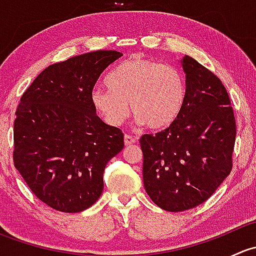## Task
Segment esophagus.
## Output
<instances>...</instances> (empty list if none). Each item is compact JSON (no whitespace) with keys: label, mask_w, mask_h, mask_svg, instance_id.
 Instances as JSON below:
<instances>
[{"label":"esophagus","mask_w":256,"mask_h":256,"mask_svg":"<svg viewBox=\"0 0 256 256\" xmlns=\"http://www.w3.org/2000/svg\"><path fill=\"white\" fill-rule=\"evenodd\" d=\"M124 141H125V146H131L132 144H135L138 141V138L135 136H131V135H125L124 136Z\"/></svg>","instance_id":"esophagus-1"}]
</instances>
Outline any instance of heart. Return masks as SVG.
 <instances>
[{
    "label": "heart",
    "mask_w": 256,
    "mask_h": 256,
    "mask_svg": "<svg viewBox=\"0 0 256 256\" xmlns=\"http://www.w3.org/2000/svg\"><path fill=\"white\" fill-rule=\"evenodd\" d=\"M109 88L96 86L92 102L108 124L118 126L131 110L138 124L162 128L174 122L186 99V82L172 64L130 58L118 64L108 78Z\"/></svg>",
    "instance_id": "b5f03b06"
}]
</instances>
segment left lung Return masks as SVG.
Instances as JSON below:
<instances>
[{"label": "left lung", "mask_w": 256, "mask_h": 256, "mask_svg": "<svg viewBox=\"0 0 256 256\" xmlns=\"http://www.w3.org/2000/svg\"><path fill=\"white\" fill-rule=\"evenodd\" d=\"M186 99L167 128L144 134L142 176L147 194L168 212H183L208 200L233 168L236 125L220 79L186 56Z\"/></svg>", "instance_id": "obj_1"}]
</instances>
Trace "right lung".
<instances>
[{
    "label": "right lung",
    "instance_id": "right-lung-1",
    "mask_svg": "<svg viewBox=\"0 0 256 256\" xmlns=\"http://www.w3.org/2000/svg\"><path fill=\"white\" fill-rule=\"evenodd\" d=\"M122 54L96 50L46 68L23 92L14 125V164L33 194L56 210L78 213L104 190L105 166L124 134L96 115L92 92Z\"/></svg>",
    "mask_w": 256,
    "mask_h": 256
}]
</instances>
